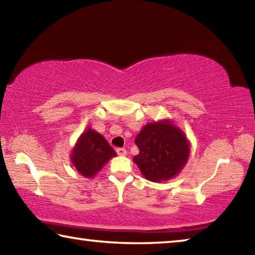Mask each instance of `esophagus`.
<instances>
[{
    "mask_svg": "<svg viewBox=\"0 0 255 255\" xmlns=\"http://www.w3.org/2000/svg\"><path fill=\"white\" fill-rule=\"evenodd\" d=\"M117 154L120 156H125V155H127V150L125 148H117Z\"/></svg>",
    "mask_w": 255,
    "mask_h": 255,
    "instance_id": "obj_1",
    "label": "esophagus"
}]
</instances>
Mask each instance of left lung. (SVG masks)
I'll return each instance as SVG.
<instances>
[{"label": "left lung", "mask_w": 255, "mask_h": 255, "mask_svg": "<svg viewBox=\"0 0 255 255\" xmlns=\"http://www.w3.org/2000/svg\"><path fill=\"white\" fill-rule=\"evenodd\" d=\"M139 154L133 157L146 179L167 181L178 175L187 164L190 143L184 132L170 119L146 124L136 136Z\"/></svg>", "instance_id": "obj_1"}]
</instances>
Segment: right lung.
<instances>
[{"mask_svg":"<svg viewBox=\"0 0 255 255\" xmlns=\"http://www.w3.org/2000/svg\"><path fill=\"white\" fill-rule=\"evenodd\" d=\"M115 149L101 133L88 127L81 133L71 153V162L84 178H94L107 162L116 156Z\"/></svg>","mask_w":255,"mask_h":255,"instance_id":"add662e5","label":"right lung"}]
</instances>
